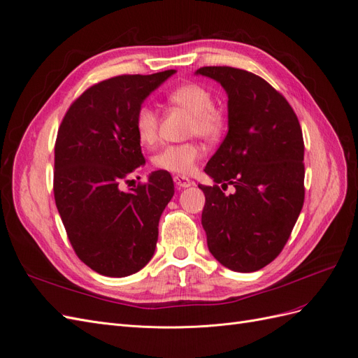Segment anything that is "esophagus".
<instances>
[{"mask_svg": "<svg viewBox=\"0 0 358 358\" xmlns=\"http://www.w3.org/2000/svg\"><path fill=\"white\" fill-rule=\"evenodd\" d=\"M173 180H175V183H176V187L180 189V188H188V187H191L192 185V182L188 179V178H185V176H175L173 178Z\"/></svg>", "mask_w": 358, "mask_h": 358, "instance_id": "34e87169", "label": "esophagus"}]
</instances>
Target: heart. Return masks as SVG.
Here are the masks:
<instances>
[{
    "label": "heart",
    "mask_w": 358,
    "mask_h": 358,
    "mask_svg": "<svg viewBox=\"0 0 358 358\" xmlns=\"http://www.w3.org/2000/svg\"><path fill=\"white\" fill-rule=\"evenodd\" d=\"M167 100L180 109L191 113L188 122V136H197L203 140L218 138L225 127V117L215 107L212 92L199 83H185L171 90ZM159 117L152 106L142 104L136 110L134 128L140 143L152 146L158 140ZM201 148L197 142L167 145L152 157V164L158 170L188 176L196 170L201 158Z\"/></svg>",
    "instance_id": "obj_1"
}]
</instances>
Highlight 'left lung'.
<instances>
[{
  "label": "left lung",
  "mask_w": 358,
  "mask_h": 358,
  "mask_svg": "<svg viewBox=\"0 0 358 358\" xmlns=\"http://www.w3.org/2000/svg\"><path fill=\"white\" fill-rule=\"evenodd\" d=\"M229 94V133L199 185L201 225L210 254L234 272H255L282 251L305 201V143L285 96L259 76L234 67H201ZM233 185L236 191L224 194Z\"/></svg>",
  "instance_id": "8db88e82"
}]
</instances>
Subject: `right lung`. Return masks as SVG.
I'll list each match as a JSON object with an SVG mask.
<instances>
[{"label":"right lung","mask_w":358,"mask_h":358,"mask_svg":"<svg viewBox=\"0 0 358 358\" xmlns=\"http://www.w3.org/2000/svg\"><path fill=\"white\" fill-rule=\"evenodd\" d=\"M175 73L122 74L90 86L64 115L55 142L53 196L76 255L94 272L124 278L155 252L158 222L175 194L169 171L124 189L145 164L136 110Z\"/></svg>","instance_id":"obj_1"}]
</instances>
